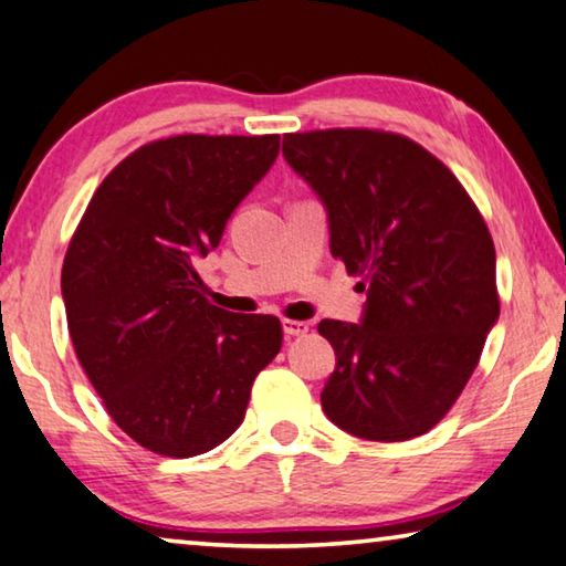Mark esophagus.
Wrapping results in <instances>:
<instances>
[{
    "mask_svg": "<svg viewBox=\"0 0 566 566\" xmlns=\"http://www.w3.org/2000/svg\"><path fill=\"white\" fill-rule=\"evenodd\" d=\"M283 331L285 336H305L308 333V323L305 321H283Z\"/></svg>",
    "mask_w": 566,
    "mask_h": 566,
    "instance_id": "obj_1",
    "label": "esophagus"
}]
</instances>
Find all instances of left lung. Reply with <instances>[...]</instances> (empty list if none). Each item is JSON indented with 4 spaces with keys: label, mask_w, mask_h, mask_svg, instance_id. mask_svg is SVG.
Listing matches in <instances>:
<instances>
[{
    "label": "left lung",
    "mask_w": 566,
    "mask_h": 566,
    "mask_svg": "<svg viewBox=\"0 0 566 566\" xmlns=\"http://www.w3.org/2000/svg\"><path fill=\"white\" fill-rule=\"evenodd\" d=\"M283 155L328 212L333 258L364 275L360 323H318L336 350L323 411L358 439L421 437L457 403L499 318L486 222L457 175L403 135L291 133Z\"/></svg>",
    "instance_id": "1"
}]
</instances>
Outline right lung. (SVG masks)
<instances>
[{
	"instance_id": "add662e5",
	"label": "right lung",
	"mask_w": 566,
	"mask_h": 566,
	"mask_svg": "<svg viewBox=\"0 0 566 566\" xmlns=\"http://www.w3.org/2000/svg\"><path fill=\"white\" fill-rule=\"evenodd\" d=\"M277 147L281 135L137 147L102 180L70 240L62 298L74 354L119 429L163 457L226 441L281 350V321L218 308L196 271Z\"/></svg>"
}]
</instances>
